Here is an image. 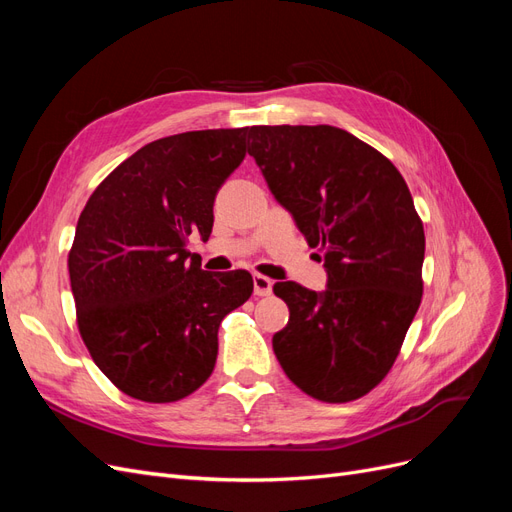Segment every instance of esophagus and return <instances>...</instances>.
<instances>
[{
    "mask_svg": "<svg viewBox=\"0 0 512 512\" xmlns=\"http://www.w3.org/2000/svg\"><path fill=\"white\" fill-rule=\"evenodd\" d=\"M271 292H273V282L269 280V277L256 273L254 275V294H256V297H269Z\"/></svg>",
    "mask_w": 512,
    "mask_h": 512,
    "instance_id": "34e87169",
    "label": "esophagus"
}]
</instances>
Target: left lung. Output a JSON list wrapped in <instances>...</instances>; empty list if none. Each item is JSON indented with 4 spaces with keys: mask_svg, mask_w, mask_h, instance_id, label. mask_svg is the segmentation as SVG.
<instances>
[{
    "mask_svg": "<svg viewBox=\"0 0 512 512\" xmlns=\"http://www.w3.org/2000/svg\"><path fill=\"white\" fill-rule=\"evenodd\" d=\"M250 138L271 194L327 269L322 292L273 286L290 309L273 352L309 397L359 399L389 374L423 297L425 232L408 185L335 126H254Z\"/></svg>",
    "mask_w": 512,
    "mask_h": 512,
    "instance_id": "8db88e82",
    "label": "left lung"
}]
</instances>
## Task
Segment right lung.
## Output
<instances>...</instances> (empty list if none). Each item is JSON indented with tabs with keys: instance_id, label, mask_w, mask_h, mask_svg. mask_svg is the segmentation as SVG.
<instances>
[{
	"instance_id": "right-lung-1",
	"label": "right lung",
	"mask_w": 512,
	"mask_h": 512,
	"mask_svg": "<svg viewBox=\"0 0 512 512\" xmlns=\"http://www.w3.org/2000/svg\"><path fill=\"white\" fill-rule=\"evenodd\" d=\"M247 128L196 130L138 149L108 175L76 224L68 256L76 320L91 359L126 395L170 404L211 376L220 322L254 290L237 269L188 262L213 203L245 158Z\"/></svg>"
}]
</instances>
